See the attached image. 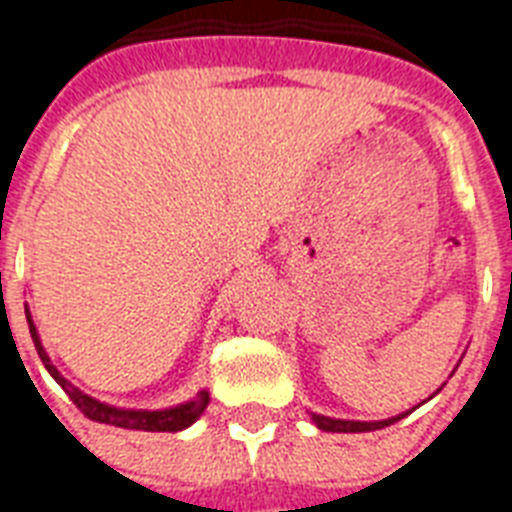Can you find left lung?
<instances>
[{
    "label": "left lung",
    "mask_w": 512,
    "mask_h": 512,
    "mask_svg": "<svg viewBox=\"0 0 512 512\" xmlns=\"http://www.w3.org/2000/svg\"><path fill=\"white\" fill-rule=\"evenodd\" d=\"M406 414H396V417H390V420H377V422L332 420V417H324V414H311V417L321 430H329V433H366V430H380L385 428V425H393V422H398L401 417H406Z\"/></svg>",
    "instance_id": "8db88e82"
}]
</instances>
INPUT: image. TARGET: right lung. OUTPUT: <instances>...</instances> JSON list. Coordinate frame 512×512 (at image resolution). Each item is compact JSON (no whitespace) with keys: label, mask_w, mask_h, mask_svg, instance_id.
Returning a JSON list of instances; mask_svg holds the SVG:
<instances>
[{"label":"right lung","mask_w":512,"mask_h":512,"mask_svg":"<svg viewBox=\"0 0 512 512\" xmlns=\"http://www.w3.org/2000/svg\"><path fill=\"white\" fill-rule=\"evenodd\" d=\"M26 319H28V332H31V340L36 345V353L42 358V364L47 366V372L55 377L60 388L66 390L68 398L74 401L79 409H82L84 417H90L95 422H106V425H116V428H130V430H151V433H177V430L188 428L193 422L199 420L201 412L207 409L209 404V393L207 390H201L199 396L188 401V404H180V406H172V409H162V412H146V409H116V406H108V404H100L95 401L92 396L82 393L79 388H74L71 382L63 377V374L52 366L50 356L44 353L42 348V340L36 335V327L31 316H28V308H26Z\"/></svg>","instance_id":"add662e5"}]
</instances>
